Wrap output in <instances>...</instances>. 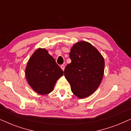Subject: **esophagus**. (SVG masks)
Segmentation results:
<instances>
[{
  "label": "esophagus",
  "instance_id": "1",
  "mask_svg": "<svg viewBox=\"0 0 131 131\" xmlns=\"http://www.w3.org/2000/svg\"><path fill=\"white\" fill-rule=\"evenodd\" d=\"M60 67L61 68V69L62 70H64V69H65V66L64 65H63V64H62V65H61V66H60Z\"/></svg>",
  "mask_w": 131,
  "mask_h": 131
}]
</instances>
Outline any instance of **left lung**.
I'll return each instance as SVG.
<instances>
[{"mask_svg": "<svg viewBox=\"0 0 131 131\" xmlns=\"http://www.w3.org/2000/svg\"><path fill=\"white\" fill-rule=\"evenodd\" d=\"M71 62L64 70V76L71 90L79 98L88 97L96 90L103 79L104 60L99 51L89 43H75L69 53Z\"/></svg>", "mask_w": 131, "mask_h": 131, "instance_id": "left-lung-1", "label": "left lung"}]
</instances>
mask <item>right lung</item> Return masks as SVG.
Listing matches in <instances>:
<instances>
[{"mask_svg":"<svg viewBox=\"0 0 131 131\" xmlns=\"http://www.w3.org/2000/svg\"><path fill=\"white\" fill-rule=\"evenodd\" d=\"M63 71L45 49L39 48L30 57L26 68L27 81L37 94L46 95L53 91Z\"/></svg>","mask_w":131,"mask_h":131,"instance_id":"add662e5","label":"right lung"}]
</instances>
